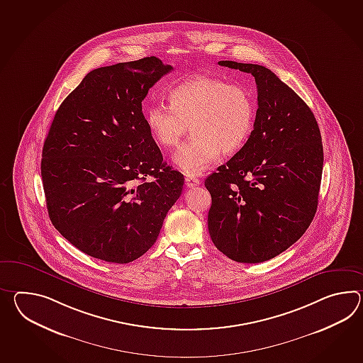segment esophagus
Returning a JSON list of instances; mask_svg holds the SVG:
<instances>
[{
    "instance_id": "esophagus-1",
    "label": "esophagus",
    "mask_w": 363,
    "mask_h": 363,
    "mask_svg": "<svg viewBox=\"0 0 363 363\" xmlns=\"http://www.w3.org/2000/svg\"><path fill=\"white\" fill-rule=\"evenodd\" d=\"M185 182L187 187H195V186H198L201 184V181H199L198 178L194 177H186Z\"/></svg>"
}]
</instances>
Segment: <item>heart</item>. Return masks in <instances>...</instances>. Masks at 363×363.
<instances>
[{"label":"heart","mask_w":363,"mask_h":363,"mask_svg":"<svg viewBox=\"0 0 363 363\" xmlns=\"http://www.w3.org/2000/svg\"><path fill=\"white\" fill-rule=\"evenodd\" d=\"M255 104L243 86L213 77H195L170 92V105L157 103L145 111V122L156 143L176 148L189 126L193 138L182 145L174 162L187 176H199L223 155H233L250 138Z\"/></svg>","instance_id":"obj_1"}]
</instances>
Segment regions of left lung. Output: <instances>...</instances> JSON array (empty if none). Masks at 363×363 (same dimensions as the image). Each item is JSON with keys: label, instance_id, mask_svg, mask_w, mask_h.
<instances>
[{"label": "left lung", "instance_id": "left-lung-1", "mask_svg": "<svg viewBox=\"0 0 363 363\" xmlns=\"http://www.w3.org/2000/svg\"><path fill=\"white\" fill-rule=\"evenodd\" d=\"M249 73L258 89L250 138L206 178L212 198L208 230L215 246L240 263H262L298 241L318 208L323 172L314 113L269 69L220 61Z\"/></svg>", "mask_w": 363, "mask_h": 363}]
</instances>
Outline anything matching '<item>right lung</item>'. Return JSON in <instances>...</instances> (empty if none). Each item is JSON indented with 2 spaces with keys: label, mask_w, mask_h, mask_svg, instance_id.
I'll return each mask as SVG.
<instances>
[{
  "label": "right lung",
  "mask_w": 363,
  "mask_h": 363,
  "mask_svg": "<svg viewBox=\"0 0 363 363\" xmlns=\"http://www.w3.org/2000/svg\"><path fill=\"white\" fill-rule=\"evenodd\" d=\"M170 70L153 56L95 69L50 125L41 159L49 218L92 258L142 257L182 193L185 178L162 162L142 112L148 89Z\"/></svg>",
  "instance_id": "right-lung-1"
}]
</instances>
